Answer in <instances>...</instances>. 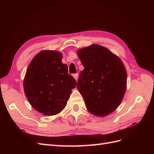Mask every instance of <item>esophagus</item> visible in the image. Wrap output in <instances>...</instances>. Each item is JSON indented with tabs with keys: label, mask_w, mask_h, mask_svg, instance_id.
Instances as JSON below:
<instances>
[{
	"label": "esophagus",
	"mask_w": 154,
	"mask_h": 154,
	"mask_svg": "<svg viewBox=\"0 0 154 154\" xmlns=\"http://www.w3.org/2000/svg\"><path fill=\"white\" fill-rule=\"evenodd\" d=\"M73 76H74V79H75V80H76V81H77L78 80V73L74 74V75H73Z\"/></svg>",
	"instance_id": "esophagus-1"
}]
</instances>
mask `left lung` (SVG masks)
<instances>
[{"label": "left lung", "instance_id": "1", "mask_svg": "<svg viewBox=\"0 0 154 154\" xmlns=\"http://www.w3.org/2000/svg\"><path fill=\"white\" fill-rule=\"evenodd\" d=\"M77 54L84 67L79 75L77 88L87 109L96 116L109 115L119 106L127 89L123 63L98 44L78 49Z\"/></svg>", "mask_w": 154, "mask_h": 154}]
</instances>
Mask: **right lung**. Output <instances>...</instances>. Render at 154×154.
Masks as SVG:
<instances>
[{
	"mask_svg": "<svg viewBox=\"0 0 154 154\" xmlns=\"http://www.w3.org/2000/svg\"><path fill=\"white\" fill-rule=\"evenodd\" d=\"M62 57L58 51L43 50L35 55L26 70L25 95L31 105L45 116L62 112L76 87L75 79L62 62Z\"/></svg>",
	"mask_w": 154,
	"mask_h": 154,
	"instance_id": "right-lung-1",
	"label": "right lung"
}]
</instances>
